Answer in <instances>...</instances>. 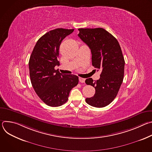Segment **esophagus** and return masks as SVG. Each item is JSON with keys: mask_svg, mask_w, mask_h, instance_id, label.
Wrapping results in <instances>:
<instances>
[{"mask_svg": "<svg viewBox=\"0 0 152 152\" xmlns=\"http://www.w3.org/2000/svg\"><path fill=\"white\" fill-rule=\"evenodd\" d=\"M79 82H81V83H84L85 82V79H83V78H82V77H79Z\"/></svg>", "mask_w": 152, "mask_h": 152, "instance_id": "obj_1", "label": "esophagus"}]
</instances>
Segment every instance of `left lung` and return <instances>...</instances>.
<instances>
[{
    "label": "left lung",
    "mask_w": 152,
    "mask_h": 152,
    "mask_svg": "<svg viewBox=\"0 0 152 152\" xmlns=\"http://www.w3.org/2000/svg\"><path fill=\"white\" fill-rule=\"evenodd\" d=\"M78 30L79 37L91 50L93 66L102 70L99 80H85L96 90L94 96L85 100L92 106L103 107L114 100L123 82L125 62L122 51L117 39L103 28Z\"/></svg>",
    "instance_id": "obj_1"
}]
</instances>
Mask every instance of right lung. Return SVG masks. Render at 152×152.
<instances>
[{
  "mask_svg": "<svg viewBox=\"0 0 152 152\" xmlns=\"http://www.w3.org/2000/svg\"><path fill=\"white\" fill-rule=\"evenodd\" d=\"M74 29L58 28L42 35L37 42L29 61V75L33 88L47 105L61 106L67 100L71 90L78 84L74 75H63L55 69L62 41Z\"/></svg>",
  "mask_w": 152,
  "mask_h": 152,
  "instance_id": "add662e5",
  "label": "right lung"
}]
</instances>
